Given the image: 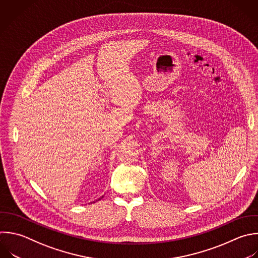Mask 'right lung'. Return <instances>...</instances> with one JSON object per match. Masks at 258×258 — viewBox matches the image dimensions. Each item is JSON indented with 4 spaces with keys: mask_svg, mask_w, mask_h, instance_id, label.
<instances>
[{
    "mask_svg": "<svg viewBox=\"0 0 258 258\" xmlns=\"http://www.w3.org/2000/svg\"><path fill=\"white\" fill-rule=\"evenodd\" d=\"M102 198H103V197H102ZM100 199H101V198H100ZM100 199H99V200H100Z\"/></svg>",
    "mask_w": 258,
    "mask_h": 258,
    "instance_id": "1",
    "label": "right lung"
}]
</instances>
